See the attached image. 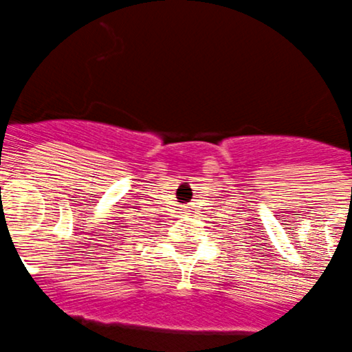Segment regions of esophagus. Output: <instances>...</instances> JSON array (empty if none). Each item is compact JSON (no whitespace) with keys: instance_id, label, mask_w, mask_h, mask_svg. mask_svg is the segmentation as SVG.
Listing matches in <instances>:
<instances>
[{"instance_id":"obj_1","label":"esophagus","mask_w":352,"mask_h":352,"mask_svg":"<svg viewBox=\"0 0 352 352\" xmlns=\"http://www.w3.org/2000/svg\"><path fill=\"white\" fill-rule=\"evenodd\" d=\"M189 212H191V205H184L182 214H189Z\"/></svg>"}]
</instances>
